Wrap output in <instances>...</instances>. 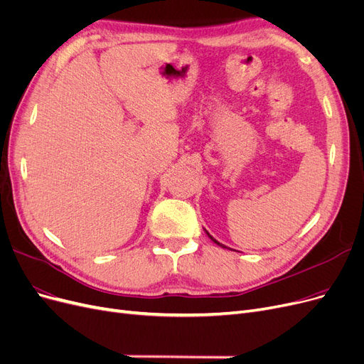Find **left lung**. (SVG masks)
Segmentation results:
<instances>
[{"instance_id": "left-lung-1", "label": "left lung", "mask_w": 364, "mask_h": 364, "mask_svg": "<svg viewBox=\"0 0 364 364\" xmlns=\"http://www.w3.org/2000/svg\"><path fill=\"white\" fill-rule=\"evenodd\" d=\"M205 232H207V231H205ZM207 235H208V237H210V238H211V241H214V243H216V245H218V246H220V247H223V249H226V246H223V245H222V243H219V241H218V240H216V238H213V237H211V235H210V234H208V232H207Z\"/></svg>"}]
</instances>
